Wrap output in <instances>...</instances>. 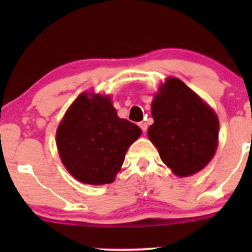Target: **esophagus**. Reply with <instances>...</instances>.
<instances>
[{"label":"esophagus","instance_id":"34e87169","mask_svg":"<svg viewBox=\"0 0 252 252\" xmlns=\"http://www.w3.org/2000/svg\"><path fill=\"white\" fill-rule=\"evenodd\" d=\"M139 126H140V128H141L142 133H146V130H147L146 122H140V123H139Z\"/></svg>","mask_w":252,"mask_h":252}]
</instances>
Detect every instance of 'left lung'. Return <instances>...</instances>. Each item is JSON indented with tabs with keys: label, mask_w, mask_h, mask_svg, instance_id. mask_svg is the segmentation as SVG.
<instances>
[{
	"label": "left lung",
	"mask_w": 252,
	"mask_h": 252,
	"mask_svg": "<svg viewBox=\"0 0 252 252\" xmlns=\"http://www.w3.org/2000/svg\"><path fill=\"white\" fill-rule=\"evenodd\" d=\"M151 105L154 124L147 135L175 175L189 177L213 158L218 145L215 111L182 80L168 78Z\"/></svg>",
	"instance_id": "obj_1"
}]
</instances>
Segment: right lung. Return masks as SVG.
I'll return each mask as SVG.
<instances>
[{
    "instance_id": "add662e5",
    "label": "right lung",
    "mask_w": 252,
    "mask_h": 252,
    "mask_svg": "<svg viewBox=\"0 0 252 252\" xmlns=\"http://www.w3.org/2000/svg\"><path fill=\"white\" fill-rule=\"evenodd\" d=\"M136 124L117 116L110 96L83 93L65 112L56 133L62 163L84 184L112 183L128 147L141 135Z\"/></svg>"
}]
</instances>
